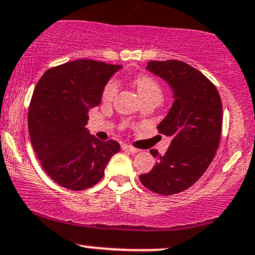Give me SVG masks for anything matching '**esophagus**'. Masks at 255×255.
<instances>
[{
  "label": "esophagus",
  "instance_id": "obj_1",
  "mask_svg": "<svg viewBox=\"0 0 255 255\" xmlns=\"http://www.w3.org/2000/svg\"><path fill=\"white\" fill-rule=\"evenodd\" d=\"M122 149L125 151H128V152H132V153H135L139 151V149H135V147L130 146V145H122Z\"/></svg>",
  "mask_w": 255,
  "mask_h": 255
}]
</instances>
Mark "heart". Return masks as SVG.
Returning a JSON list of instances; mask_svg holds the SVG:
<instances>
[{"label": "heart", "instance_id": "heart-1", "mask_svg": "<svg viewBox=\"0 0 255 255\" xmlns=\"http://www.w3.org/2000/svg\"><path fill=\"white\" fill-rule=\"evenodd\" d=\"M134 85L138 89L139 96L142 100L150 99V98H157L161 100L162 98V89L157 81L152 78L149 75H138L134 78ZM119 92V83L116 80H109L106 82L102 92V100L104 103L113 102Z\"/></svg>", "mask_w": 255, "mask_h": 255}]
</instances>
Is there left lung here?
Wrapping results in <instances>:
<instances>
[{"label":"left lung","instance_id":"obj_1","mask_svg":"<svg viewBox=\"0 0 255 255\" xmlns=\"http://www.w3.org/2000/svg\"><path fill=\"white\" fill-rule=\"evenodd\" d=\"M146 69L173 89L172 108L157 126L172 141L164 155L150 150L156 164L139 179L156 194H179L194 185L213 161L222 134V99L213 83L184 61L152 60Z\"/></svg>","mask_w":255,"mask_h":255}]
</instances>
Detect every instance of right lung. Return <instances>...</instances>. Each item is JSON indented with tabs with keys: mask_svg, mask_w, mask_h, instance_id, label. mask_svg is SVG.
I'll list each match as a JSON object with an SVG mask.
<instances>
[{
	"mask_svg": "<svg viewBox=\"0 0 255 255\" xmlns=\"http://www.w3.org/2000/svg\"><path fill=\"white\" fill-rule=\"evenodd\" d=\"M121 69L103 61L78 59L47 70L36 85L29 108V133L44 172L65 189L85 190L104 177L121 149L87 132L89 109L100 104L110 77Z\"/></svg>",
	"mask_w": 255,
	"mask_h": 255,
	"instance_id": "obj_1",
	"label": "right lung"
}]
</instances>
